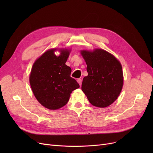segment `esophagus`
<instances>
[{"instance_id":"esophagus-1","label":"esophagus","mask_w":153,"mask_h":153,"mask_svg":"<svg viewBox=\"0 0 153 153\" xmlns=\"http://www.w3.org/2000/svg\"><path fill=\"white\" fill-rule=\"evenodd\" d=\"M77 82H78V84H79L80 86H81V85H82V80L80 79V78H78V79H77Z\"/></svg>"}]
</instances>
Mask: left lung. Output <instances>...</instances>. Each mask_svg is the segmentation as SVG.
<instances>
[{"instance_id":"8db88e82","label":"left lung","mask_w":153,"mask_h":153,"mask_svg":"<svg viewBox=\"0 0 153 153\" xmlns=\"http://www.w3.org/2000/svg\"><path fill=\"white\" fill-rule=\"evenodd\" d=\"M88 75L83 78L82 90L91 104L105 108L117 99L123 87L121 62L114 55L101 48L82 50Z\"/></svg>"}]
</instances>
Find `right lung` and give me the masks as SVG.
Here are the masks:
<instances>
[{"instance_id": "1", "label": "right lung", "mask_w": 153, "mask_h": 153, "mask_svg": "<svg viewBox=\"0 0 153 153\" xmlns=\"http://www.w3.org/2000/svg\"><path fill=\"white\" fill-rule=\"evenodd\" d=\"M59 51L60 54L54 52ZM69 48H54L46 51L32 67L29 82L39 103L49 110H57L66 105L73 91L80 87L70 76L71 69L66 62L71 52Z\"/></svg>"}]
</instances>
